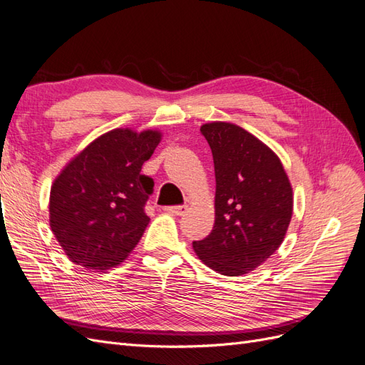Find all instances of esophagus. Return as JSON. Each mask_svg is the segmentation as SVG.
Instances as JSON below:
<instances>
[{
  "mask_svg": "<svg viewBox=\"0 0 365 365\" xmlns=\"http://www.w3.org/2000/svg\"><path fill=\"white\" fill-rule=\"evenodd\" d=\"M187 210H189V207H187V205H173V207L165 208V212H169L175 216H182V215L187 213Z\"/></svg>",
  "mask_w": 365,
  "mask_h": 365,
  "instance_id": "34e87169",
  "label": "esophagus"
}]
</instances>
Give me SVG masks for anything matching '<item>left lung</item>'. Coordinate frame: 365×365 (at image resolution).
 I'll return each mask as SVG.
<instances>
[{
  "mask_svg": "<svg viewBox=\"0 0 365 365\" xmlns=\"http://www.w3.org/2000/svg\"><path fill=\"white\" fill-rule=\"evenodd\" d=\"M201 134L215 163V225L193 250L213 271L244 275L282 245L292 217V187L279 157L248 130L212 121Z\"/></svg>",
  "mask_w": 365,
  "mask_h": 365,
  "instance_id": "left-lung-1",
  "label": "left lung"
}]
</instances>
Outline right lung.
Wrapping results in <instances>:
<instances>
[{"instance_id":"obj_1","label":"right lung","mask_w":365,"mask_h":365,"mask_svg":"<svg viewBox=\"0 0 365 365\" xmlns=\"http://www.w3.org/2000/svg\"><path fill=\"white\" fill-rule=\"evenodd\" d=\"M161 132L114 129L76 155L50 190V227L76 264L106 271L123 262L149 224L153 180L141 175Z\"/></svg>"}]
</instances>
